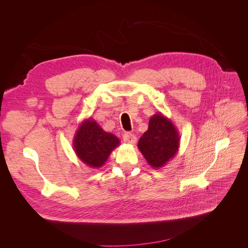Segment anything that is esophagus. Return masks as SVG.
Instances as JSON below:
<instances>
[{
	"label": "esophagus",
	"mask_w": 248,
	"mask_h": 248,
	"mask_svg": "<svg viewBox=\"0 0 248 248\" xmlns=\"http://www.w3.org/2000/svg\"><path fill=\"white\" fill-rule=\"evenodd\" d=\"M123 140L126 142V144H130V145H134L137 141V137L134 134L130 133V132H126L123 136Z\"/></svg>",
	"instance_id": "1"
}]
</instances>
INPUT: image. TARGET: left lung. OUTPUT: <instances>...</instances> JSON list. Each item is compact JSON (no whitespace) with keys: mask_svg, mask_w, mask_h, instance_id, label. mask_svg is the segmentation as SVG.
<instances>
[{"mask_svg":"<svg viewBox=\"0 0 248 248\" xmlns=\"http://www.w3.org/2000/svg\"><path fill=\"white\" fill-rule=\"evenodd\" d=\"M180 147V136L174 123L160 112L150 118L149 128L139 140L138 148L147 162L160 169L175 157Z\"/></svg>","mask_w":248,"mask_h":248,"instance_id":"1","label":"left lung"}]
</instances>
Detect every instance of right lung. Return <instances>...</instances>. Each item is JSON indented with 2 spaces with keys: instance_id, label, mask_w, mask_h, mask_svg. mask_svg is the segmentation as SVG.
Instances as JSON below:
<instances>
[{
  "instance_id": "obj_1",
  "label": "right lung",
  "mask_w": 248,
  "mask_h": 248,
  "mask_svg": "<svg viewBox=\"0 0 248 248\" xmlns=\"http://www.w3.org/2000/svg\"><path fill=\"white\" fill-rule=\"evenodd\" d=\"M72 145L81 162L92 169H98L120 145V140L115 134L104 131L94 119L89 118L78 125Z\"/></svg>"
}]
</instances>
